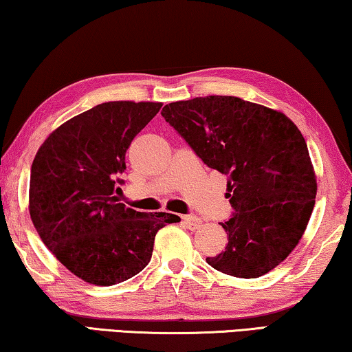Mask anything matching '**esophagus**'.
<instances>
[{
    "label": "esophagus",
    "mask_w": 352,
    "mask_h": 352,
    "mask_svg": "<svg viewBox=\"0 0 352 352\" xmlns=\"http://www.w3.org/2000/svg\"><path fill=\"white\" fill-rule=\"evenodd\" d=\"M183 223H185V226L190 230H196L202 226L201 218L194 217V214H185V217H183Z\"/></svg>",
    "instance_id": "obj_1"
}]
</instances>
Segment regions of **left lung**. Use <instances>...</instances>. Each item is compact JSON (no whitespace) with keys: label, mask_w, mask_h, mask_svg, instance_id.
Returning a JSON list of instances; mask_svg holds the SVG:
<instances>
[{"label":"left lung","mask_w":352,"mask_h":352,"mask_svg":"<svg viewBox=\"0 0 352 352\" xmlns=\"http://www.w3.org/2000/svg\"><path fill=\"white\" fill-rule=\"evenodd\" d=\"M194 153L228 177L232 217L223 253L207 262L258 278L285 261L305 232L316 199L305 139L285 113L235 96L194 98L162 107Z\"/></svg>","instance_id":"8db88e82"}]
</instances>
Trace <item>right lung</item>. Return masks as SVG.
<instances>
[{"mask_svg": "<svg viewBox=\"0 0 352 352\" xmlns=\"http://www.w3.org/2000/svg\"><path fill=\"white\" fill-rule=\"evenodd\" d=\"M161 102H104L67 120L36 153L30 214L42 242L67 270L112 286L145 269L155 235L172 213H144L117 202L126 150Z\"/></svg>", "mask_w": 352, "mask_h": 352, "instance_id": "right-lung-1", "label": "right lung"}]
</instances>
